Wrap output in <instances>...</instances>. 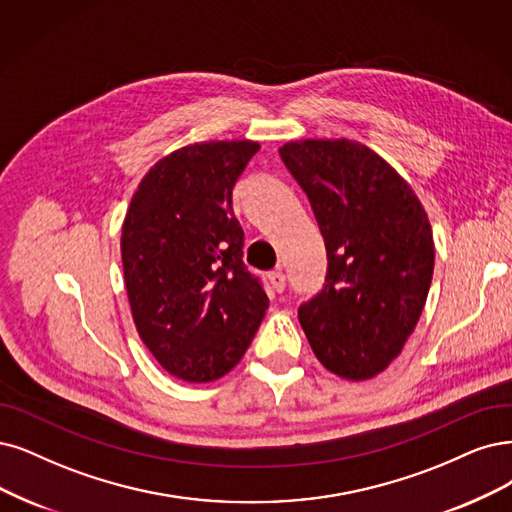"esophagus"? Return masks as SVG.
Listing matches in <instances>:
<instances>
[{
	"mask_svg": "<svg viewBox=\"0 0 512 512\" xmlns=\"http://www.w3.org/2000/svg\"><path fill=\"white\" fill-rule=\"evenodd\" d=\"M268 280H270V285H272V289H274L276 293H282V291H285V287H287V278H285V274H282L280 270L270 272V274H268Z\"/></svg>",
	"mask_w": 512,
	"mask_h": 512,
	"instance_id": "obj_1",
	"label": "esophagus"
}]
</instances>
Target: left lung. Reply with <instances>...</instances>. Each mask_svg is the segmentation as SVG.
Segmentation results:
<instances>
[{
	"label": "left lung",
	"mask_w": 512,
	"mask_h": 512,
	"mask_svg": "<svg viewBox=\"0 0 512 512\" xmlns=\"http://www.w3.org/2000/svg\"><path fill=\"white\" fill-rule=\"evenodd\" d=\"M278 151L312 204L329 261L299 323L331 373L371 380L401 354L424 310L434 270L428 215L363 143L306 139Z\"/></svg>",
	"instance_id": "8db88e82"
}]
</instances>
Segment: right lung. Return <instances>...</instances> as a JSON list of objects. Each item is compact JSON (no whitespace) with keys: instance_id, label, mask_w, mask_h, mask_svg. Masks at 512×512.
Segmentation results:
<instances>
[{"instance_id":"1","label":"right lung","mask_w":512,"mask_h":512,"mask_svg":"<svg viewBox=\"0 0 512 512\" xmlns=\"http://www.w3.org/2000/svg\"><path fill=\"white\" fill-rule=\"evenodd\" d=\"M255 141L181 147L143 177L122 225V266L137 331L183 382L219 380L240 363L270 299L242 261L232 189Z\"/></svg>"}]
</instances>
